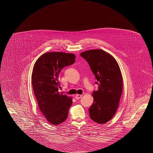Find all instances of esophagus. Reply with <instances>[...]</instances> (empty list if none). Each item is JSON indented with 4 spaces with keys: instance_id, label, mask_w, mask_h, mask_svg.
<instances>
[{
    "instance_id": "34e87169",
    "label": "esophagus",
    "mask_w": 153,
    "mask_h": 153,
    "mask_svg": "<svg viewBox=\"0 0 153 153\" xmlns=\"http://www.w3.org/2000/svg\"><path fill=\"white\" fill-rule=\"evenodd\" d=\"M81 97H82V95H76L75 96V98L76 99H80V98H81Z\"/></svg>"
}]
</instances>
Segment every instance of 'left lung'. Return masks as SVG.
<instances>
[{
  "instance_id": "8db88e82",
  "label": "left lung",
  "mask_w": 153,
  "mask_h": 153,
  "mask_svg": "<svg viewBox=\"0 0 153 153\" xmlns=\"http://www.w3.org/2000/svg\"><path fill=\"white\" fill-rule=\"evenodd\" d=\"M80 56L87 61L98 85V90L92 94L94 100L88 109L89 116L97 123H105L116 113L122 93L119 66L111 54L100 49L84 51Z\"/></svg>"
}]
</instances>
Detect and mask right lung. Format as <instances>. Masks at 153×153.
I'll list each match as a JSON object with an SVG mask.
<instances>
[{
    "label": "right lung",
    "instance_id": "right-lung-1",
    "mask_svg": "<svg viewBox=\"0 0 153 153\" xmlns=\"http://www.w3.org/2000/svg\"><path fill=\"white\" fill-rule=\"evenodd\" d=\"M73 53L49 52L36 60L33 69L32 85L41 113L53 125L65 121L72 104V97L58 92L61 88L58 74L65 66L72 65Z\"/></svg>",
    "mask_w": 153,
    "mask_h": 153
}]
</instances>
